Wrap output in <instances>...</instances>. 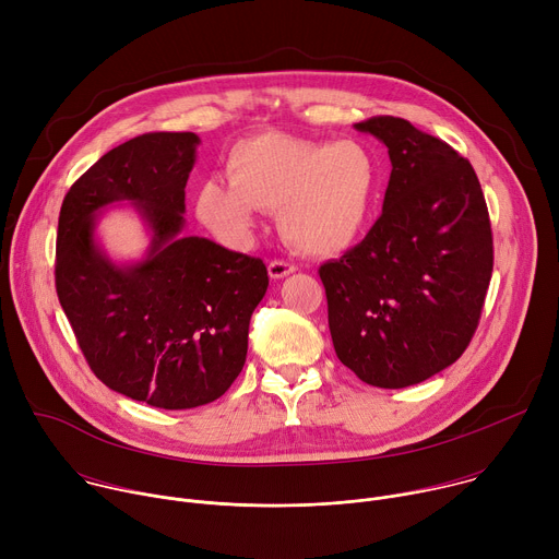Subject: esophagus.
<instances>
[{
    "instance_id": "obj_1",
    "label": "esophagus",
    "mask_w": 559,
    "mask_h": 559,
    "mask_svg": "<svg viewBox=\"0 0 559 559\" xmlns=\"http://www.w3.org/2000/svg\"><path fill=\"white\" fill-rule=\"evenodd\" d=\"M267 272H270L272 278H285V276H289V274L296 272V265H292V263H287V261H272V263L267 265Z\"/></svg>"
}]
</instances>
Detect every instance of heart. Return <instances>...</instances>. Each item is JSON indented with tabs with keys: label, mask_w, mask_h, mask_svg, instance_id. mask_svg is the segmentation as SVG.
Segmentation results:
<instances>
[{
	"label": "heart",
	"mask_w": 559,
	"mask_h": 559,
	"mask_svg": "<svg viewBox=\"0 0 559 559\" xmlns=\"http://www.w3.org/2000/svg\"><path fill=\"white\" fill-rule=\"evenodd\" d=\"M229 183L207 179L197 216L223 241L243 243L257 210L276 212L285 241L309 257H336L362 236L378 199L380 168L358 141L287 134L246 139L229 152Z\"/></svg>",
	"instance_id": "heart-1"
}]
</instances>
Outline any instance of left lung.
Returning <instances> with one entry per match:
<instances>
[{
    "label": "left lung",
    "mask_w": 559,
    "mask_h": 559,
    "mask_svg": "<svg viewBox=\"0 0 559 559\" xmlns=\"http://www.w3.org/2000/svg\"><path fill=\"white\" fill-rule=\"evenodd\" d=\"M356 130L389 150L382 214L318 274L336 356L362 382L418 384L468 347L493 272V236L475 170L449 143L397 117Z\"/></svg>",
    "instance_id": "8db88e82"
}]
</instances>
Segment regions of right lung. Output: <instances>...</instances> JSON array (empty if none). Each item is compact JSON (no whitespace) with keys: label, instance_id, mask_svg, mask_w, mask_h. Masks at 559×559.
Wrapping results in <instances>:
<instances>
[{"label":"right lung","instance_id":"right-lung-1","mask_svg":"<svg viewBox=\"0 0 559 559\" xmlns=\"http://www.w3.org/2000/svg\"><path fill=\"white\" fill-rule=\"evenodd\" d=\"M199 141L150 132L112 147L59 212L55 285L79 347L106 386L158 409L201 407L229 389L270 285L261 259L183 236ZM121 200L151 231L136 264H115L94 238L100 210Z\"/></svg>","mask_w":559,"mask_h":559}]
</instances>
